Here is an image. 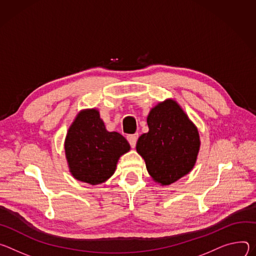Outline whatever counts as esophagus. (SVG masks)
Segmentation results:
<instances>
[{
  "mask_svg": "<svg viewBox=\"0 0 256 256\" xmlns=\"http://www.w3.org/2000/svg\"><path fill=\"white\" fill-rule=\"evenodd\" d=\"M137 139H138V134H131V135L127 136V140L129 141V144H130L132 148H135L136 142H137Z\"/></svg>",
  "mask_w": 256,
  "mask_h": 256,
  "instance_id": "esophagus-1",
  "label": "esophagus"
}]
</instances>
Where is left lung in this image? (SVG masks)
<instances>
[{"label": "left lung", "mask_w": 256, "mask_h": 256, "mask_svg": "<svg viewBox=\"0 0 256 256\" xmlns=\"http://www.w3.org/2000/svg\"><path fill=\"white\" fill-rule=\"evenodd\" d=\"M148 125L150 130L138 138L136 150L154 181L170 185L193 168L200 148V133L174 100L152 108Z\"/></svg>", "instance_id": "obj_1"}]
</instances>
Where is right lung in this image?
Segmentation results:
<instances>
[{
	"instance_id": "1",
	"label": "right lung",
	"mask_w": 256,
	"mask_h": 256,
	"mask_svg": "<svg viewBox=\"0 0 256 256\" xmlns=\"http://www.w3.org/2000/svg\"><path fill=\"white\" fill-rule=\"evenodd\" d=\"M64 146L72 176L90 185L106 181L115 173L120 156L130 150L125 137L106 131L96 108L78 112Z\"/></svg>"
}]
</instances>
